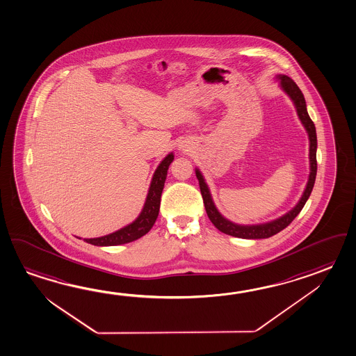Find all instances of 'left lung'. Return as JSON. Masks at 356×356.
I'll return each instance as SVG.
<instances>
[{"instance_id": "8db88e82", "label": "left lung", "mask_w": 356, "mask_h": 356, "mask_svg": "<svg viewBox=\"0 0 356 356\" xmlns=\"http://www.w3.org/2000/svg\"><path fill=\"white\" fill-rule=\"evenodd\" d=\"M279 82L282 90L286 92V95L291 97L293 104L296 106L297 115L300 118V122L305 126V129L308 133L309 138V178L307 181L306 189L303 195L300 197V202L296 204L294 209H291L284 216L279 217L270 222L260 223V225H250V226H244V225H237V223L231 222L226 220L225 217L217 211L215 203L212 201V197L209 193V187L206 181L203 179V175L198 169H195V175L197 179L200 181V189L202 195L204 209L207 212L211 222L215 225V227L218 230L231 235V236L240 237V238H266V237L273 236L278 234L279 231L284 230L289 223L300 213L303 206L306 204L308 197L314 188V181H316V175H317V159H316V152H317V135H316V127H314V121L309 118L307 112L306 99L303 93L300 90V87L296 84V82L286 76H279Z\"/></svg>"}]
</instances>
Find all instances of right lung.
Masks as SVG:
<instances>
[{
    "mask_svg": "<svg viewBox=\"0 0 356 356\" xmlns=\"http://www.w3.org/2000/svg\"><path fill=\"white\" fill-rule=\"evenodd\" d=\"M173 159H175L173 153L168 154L167 156L161 161L159 167L156 168L152 183H150V188L147 192L144 209L134 222L120 229L119 231L112 232L110 235L95 237V238H84V241L88 244L96 245V246H115V245L131 243L147 234L153 227V225L159 215L161 192H163L164 183L167 179L168 168Z\"/></svg>",
    "mask_w": 356,
    "mask_h": 356,
    "instance_id": "1",
    "label": "right lung"
}]
</instances>
